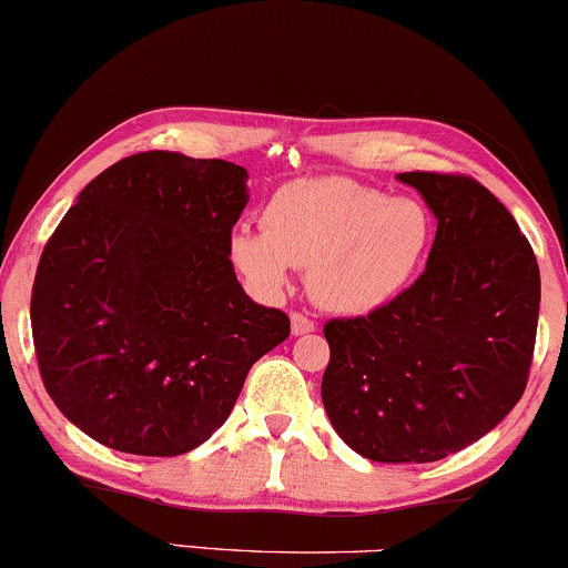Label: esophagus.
<instances>
[{
	"label": "esophagus",
	"mask_w": 568,
	"mask_h": 568,
	"mask_svg": "<svg viewBox=\"0 0 568 568\" xmlns=\"http://www.w3.org/2000/svg\"><path fill=\"white\" fill-rule=\"evenodd\" d=\"M291 331L296 336L312 334V331H315V321H310V317L302 315V312H293V315H291Z\"/></svg>",
	"instance_id": "34e87169"
}]
</instances>
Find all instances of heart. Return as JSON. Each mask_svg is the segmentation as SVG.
Returning <instances> with one entry per match:
<instances>
[{
	"instance_id": "obj_1",
	"label": "heart",
	"mask_w": 568,
	"mask_h": 568,
	"mask_svg": "<svg viewBox=\"0 0 568 568\" xmlns=\"http://www.w3.org/2000/svg\"><path fill=\"white\" fill-rule=\"evenodd\" d=\"M433 216L419 200L336 179L288 181L262 207V232L230 240L234 270L253 288L280 293L293 270H310L325 310L368 315L406 291L433 243Z\"/></svg>"
}]
</instances>
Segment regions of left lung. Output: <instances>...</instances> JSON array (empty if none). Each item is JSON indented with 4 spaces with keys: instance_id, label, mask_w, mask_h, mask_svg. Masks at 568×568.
I'll use <instances>...</instances> for the list:
<instances>
[{
    "instance_id": "1",
    "label": "left lung",
    "mask_w": 568,
    "mask_h": 568,
    "mask_svg": "<svg viewBox=\"0 0 568 568\" xmlns=\"http://www.w3.org/2000/svg\"><path fill=\"white\" fill-rule=\"evenodd\" d=\"M438 219L427 266L400 296L334 317L323 406L352 452L438 462L484 438L529 382L539 266L501 202L465 173H400Z\"/></svg>"
}]
</instances>
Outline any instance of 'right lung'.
I'll return each instance as SVG.
<instances>
[{
    "mask_svg": "<svg viewBox=\"0 0 568 568\" xmlns=\"http://www.w3.org/2000/svg\"><path fill=\"white\" fill-rule=\"evenodd\" d=\"M245 168L130 154L95 175L50 234L31 288L44 389L84 435L179 456L232 414L247 371L291 334L245 296L230 258Z\"/></svg>",
    "mask_w": 568,
    "mask_h": 568,
    "instance_id": "right-lung-1",
    "label": "right lung"
}]
</instances>
